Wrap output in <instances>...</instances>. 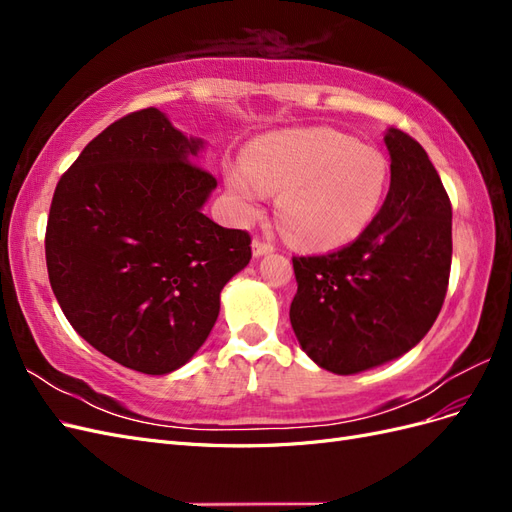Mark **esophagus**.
<instances>
[{
    "label": "esophagus",
    "mask_w": 512,
    "mask_h": 512,
    "mask_svg": "<svg viewBox=\"0 0 512 512\" xmlns=\"http://www.w3.org/2000/svg\"><path fill=\"white\" fill-rule=\"evenodd\" d=\"M271 252H273V245L271 243H265V241H260V239L252 241V256L254 258H262V256L271 254Z\"/></svg>",
    "instance_id": "34e87169"
}]
</instances>
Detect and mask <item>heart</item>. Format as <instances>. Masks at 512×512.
I'll list each match as a JSON object with an SVG mask.
<instances>
[{"instance_id": "obj_1", "label": "heart", "mask_w": 512, "mask_h": 512, "mask_svg": "<svg viewBox=\"0 0 512 512\" xmlns=\"http://www.w3.org/2000/svg\"><path fill=\"white\" fill-rule=\"evenodd\" d=\"M232 211L252 222L269 192L288 237L309 250L354 241L376 218L391 166L376 147L331 128H294L258 138L245 158L224 168Z\"/></svg>"}]
</instances>
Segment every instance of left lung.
<instances>
[{"label":"left lung","instance_id":"8db88e82","mask_svg":"<svg viewBox=\"0 0 512 512\" xmlns=\"http://www.w3.org/2000/svg\"><path fill=\"white\" fill-rule=\"evenodd\" d=\"M391 185L352 243L294 256L290 324L303 352L339 376L361 374L412 350L436 322L451 273V200L427 151L386 128Z\"/></svg>","mask_w":512,"mask_h":512}]
</instances>
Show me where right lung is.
Masks as SVG:
<instances>
[{"label": "right lung", "mask_w": 512, "mask_h": 512, "mask_svg": "<svg viewBox=\"0 0 512 512\" xmlns=\"http://www.w3.org/2000/svg\"><path fill=\"white\" fill-rule=\"evenodd\" d=\"M205 145L145 108L98 134L53 194L44 250L61 312L87 344L141 374L192 361L222 288L252 258L247 232L203 213L218 188L194 164Z\"/></svg>", "instance_id": "add662e5"}]
</instances>
